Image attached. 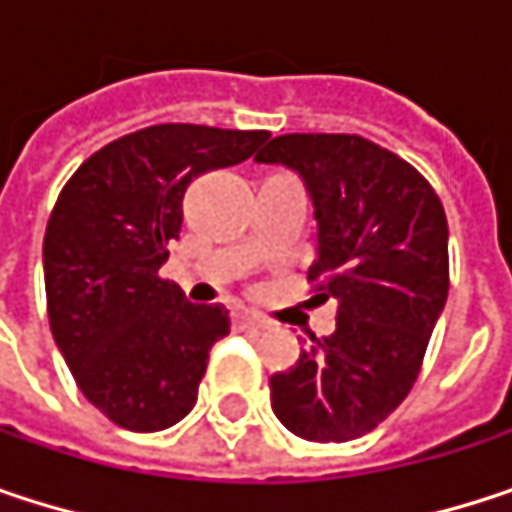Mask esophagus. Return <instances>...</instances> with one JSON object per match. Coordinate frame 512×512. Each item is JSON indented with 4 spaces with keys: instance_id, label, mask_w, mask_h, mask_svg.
<instances>
[{
    "instance_id": "1",
    "label": "esophagus",
    "mask_w": 512,
    "mask_h": 512,
    "mask_svg": "<svg viewBox=\"0 0 512 512\" xmlns=\"http://www.w3.org/2000/svg\"><path fill=\"white\" fill-rule=\"evenodd\" d=\"M237 326L240 329H266V320H260L257 314H249V311H240L237 314Z\"/></svg>"
}]
</instances>
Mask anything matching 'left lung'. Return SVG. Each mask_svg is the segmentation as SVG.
Returning <instances> with one entry per match:
<instances>
[{
  "label": "left lung",
  "instance_id": "8db88e82",
  "mask_svg": "<svg viewBox=\"0 0 512 512\" xmlns=\"http://www.w3.org/2000/svg\"><path fill=\"white\" fill-rule=\"evenodd\" d=\"M255 159L302 174L320 243L308 284L338 302L335 332L269 376L272 412L308 442H350L421 373L451 287L445 207L418 168L350 133L275 136Z\"/></svg>",
  "mask_w": 512,
  "mask_h": 512
}]
</instances>
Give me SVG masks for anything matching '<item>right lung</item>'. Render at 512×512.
<instances>
[{"instance_id":"right-lung-1","label":"right lung","mask_w":512,"mask_h":512,"mask_svg":"<svg viewBox=\"0 0 512 512\" xmlns=\"http://www.w3.org/2000/svg\"><path fill=\"white\" fill-rule=\"evenodd\" d=\"M266 139V130L154 124L88 156L58 192L44 234L52 338L112 424L156 433L192 412L231 320L222 305L186 302L159 266L189 183L249 159Z\"/></svg>"}]
</instances>
